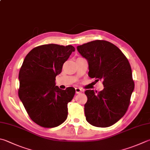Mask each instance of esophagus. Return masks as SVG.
Here are the masks:
<instances>
[{"label": "esophagus", "mask_w": 150, "mask_h": 150, "mask_svg": "<svg viewBox=\"0 0 150 150\" xmlns=\"http://www.w3.org/2000/svg\"><path fill=\"white\" fill-rule=\"evenodd\" d=\"M75 90H76V93H77V94L81 93V92L83 91V89H81V88H79V87H76V88H75Z\"/></svg>", "instance_id": "1"}]
</instances>
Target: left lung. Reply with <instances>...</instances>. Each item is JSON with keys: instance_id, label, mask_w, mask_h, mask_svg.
<instances>
[{"instance_id": "left-lung-1", "label": "left lung", "mask_w": 150, "mask_h": 150, "mask_svg": "<svg viewBox=\"0 0 150 150\" xmlns=\"http://www.w3.org/2000/svg\"><path fill=\"white\" fill-rule=\"evenodd\" d=\"M77 50L88 61L89 77L103 80L104 86L98 93L85 91L86 120L97 127L112 126L125 115L134 91L128 59L116 46L105 40L87 42L78 46Z\"/></svg>"}]
</instances>
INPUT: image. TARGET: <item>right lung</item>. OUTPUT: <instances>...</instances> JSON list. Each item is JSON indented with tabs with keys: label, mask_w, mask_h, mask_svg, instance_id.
<instances>
[{
	"label": "right lung",
	"mask_w": 150,
	"mask_h": 150,
	"mask_svg": "<svg viewBox=\"0 0 150 150\" xmlns=\"http://www.w3.org/2000/svg\"><path fill=\"white\" fill-rule=\"evenodd\" d=\"M75 48L71 45H42L25 57L19 70V97L30 119L43 127L60 125L67 120V104L75 94L55 86V77Z\"/></svg>",
	"instance_id": "obj_1"
}]
</instances>
